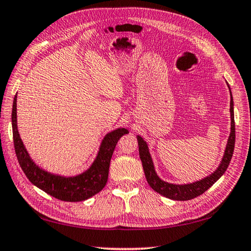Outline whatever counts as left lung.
I'll return each mask as SVG.
<instances>
[{"instance_id": "8db88e82", "label": "left lung", "mask_w": 251, "mask_h": 251, "mask_svg": "<svg viewBox=\"0 0 251 251\" xmlns=\"http://www.w3.org/2000/svg\"><path fill=\"white\" fill-rule=\"evenodd\" d=\"M229 87V86H228ZM230 92V88H229ZM231 96V93H230ZM230 134L227 141V145H226V150L223 158H222V162L220 164L219 168H217L213 174H211L210 176L205 177L202 180L196 181L193 183H188V184H174L166 182L160 179L157 174H156L153 165L152 157H151V154L149 152V148L146 142L138 135V143H139V153H140V158L142 165H143L144 174L146 177V180H148L151 188L158 192L159 195L168 198V199L172 200H177V201H187L195 199V198L199 197L202 193H204L207 189L211 188L213 184L219 180L222 177L226 169H227L228 165L230 163L231 156H233L234 148H235V120H234V102H233V97H230Z\"/></svg>"}]
</instances>
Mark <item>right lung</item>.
Listing matches in <instances>:
<instances>
[{
	"label": "right lung",
	"instance_id": "1",
	"mask_svg": "<svg viewBox=\"0 0 251 251\" xmlns=\"http://www.w3.org/2000/svg\"><path fill=\"white\" fill-rule=\"evenodd\" d=\"M16 99L17 96L15 95L12 109L14 148H15L18 163L29 181L41 189L42 191L54 197L55 199L68 202L87 200L99 191H101L108 180L110 159L118 141L122 135L129 133V131L125 127H120V129L113 130L110 133L106 134L101 142L100 148H99L96 159L94 160L92 166L86 172L74 177L58 176V175L50 174L38 167L32 162L29 154L27 153L17 130Z\"/></svg>",
	"mask_w": 251,
	"mask_h": 251
}]
</instances>
